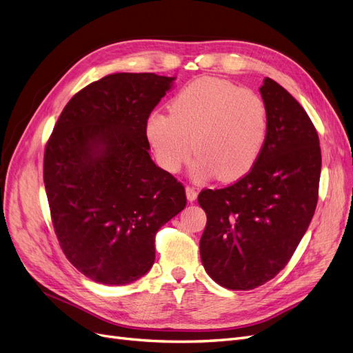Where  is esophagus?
<instances>
[{
    "instance_id": "esophagus-1",
    "label": "esophagus",
    "mask_w": 353,
    "mask_h": 353,
    "mask_svg": "<svg viewBox=\"0 0 353 353\" xmlns=\"http://www.w3.org/2000/svg\"><path fill=\"white\" fill-rule=\"evenodd\" d=\"M185 194H187V199H188L190 201H194V200L197 199V190H196L194 187L187 185V187H185Z\"/></svg>"
}]
</instances>
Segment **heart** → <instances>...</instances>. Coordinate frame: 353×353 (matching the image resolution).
<instances>
[{"label":"heart","mask_w":353,"mask_h":353,"mask_svg":"<svg viewBox=\"0 0 353 353\" xmlns=\"http://www.w3.org/2000/svg\"><path fill=\"white\" fill-rule=\"evenodd\" d=\"M268 108L252 90L199 78L181 90L170 113H153L145 134L157 163L178 172L193 154V175L232 183L258 162L268 135Z\"/></svg>","instance_id":"b5f03b06"}]
</instances>
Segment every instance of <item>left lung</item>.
<instances>
[{"mask_svg":"<svg viewBox=\"0 0 353 353\" xmlns=\"http://www.w3.org/2000/svg\"><path fill=\"white\" fill-rule=\"evenodd\" d=\"M261 94L270 123L258 162L237 183L201 190L197 199L208 216L201 263L230 290H252L284 268L318 201L321 148L312 121L271 78Z\"/></svg>","mask_w":353,"mask_h":353,"instance_id":"obj_1","label":"left lung"}]
</instances>
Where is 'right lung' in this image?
<instances>
[{
    "label": "right lung",
    "instance_id": "add662e5",
    "mask_svg": "<svg viewBox=\"0 0 353 353\" xmlns=\"http://www.w3.org/2000/svg\"><path fill=\"white\" fill-rule=\"evenodd\" d=\"M175 78L113 73L77 92L44 153L52 227L69 262L92 281L125 285L156 258L159 228L187 205L154 165L145 125Z\"/></svg>",
    "mask_w": 353,
    "mask_h": 353
}]
</instances>
